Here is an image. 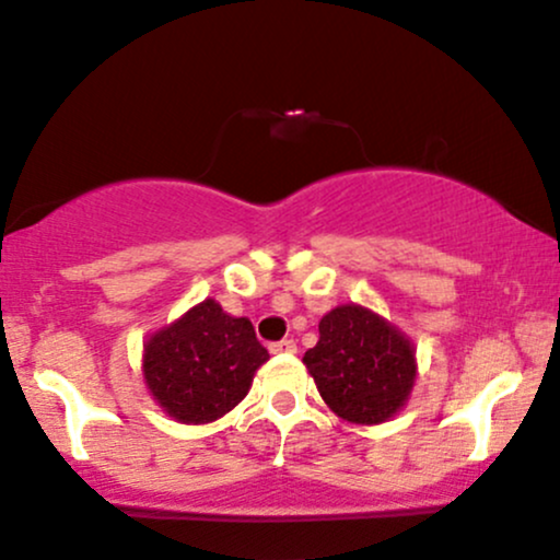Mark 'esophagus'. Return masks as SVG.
Returning <instances> with one entry per match:
<instances>
[{
	"mask_svg": "<svg viewBox=\"0 0 560 560\" xmlns=\"http://www.w3.org/2000/svg\"><path fill=\"white\" fill-rule=\"evenodd\" d=\"M268 349H271L273 354H294V352H298V341H294V339H281V341H273V345L268 347Z\"/></svg>",
	"mask_w": 560,
	"mask_h": 560,
	"instance_id": "obj_1",
	"label": "esophagus"
}]
</instances>
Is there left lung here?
<instances>
[{
    "label": "left lung",
    "mask_w": 560,
    "mask_h": 560,
    "mask_svg": "<svg viewBox=\"0 0 560 560\" xmlns=\"http://www.w3.org/2000/svg\"><path fill=\"white\" fill-rule=\"evenodd\" d=\"M318 331L302 362L328 409L357 425H378L399 412L417 378L412 341L354 302L323 315Z\"/></svg>",
    "instance_id": "obj_1"
}]
</instances>
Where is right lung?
<instances>
[{
	"label": "right lung",
	"mask_w": 560,
	"mask_h": 560,
	"mask_svg": "<svg viewBox=\"0 0 560 560\" xmlns=\"http://www.w3.org/2000/svg\"><path fill=\"white\" fill-rule=\"evenodd\" d=\"M266 360L250 320L232 318L215 300H203L145 341L143 378L166 415L185 425H206L245 399Z\"/></svg>",
	"instance_id": "1"
}]
</instances>
